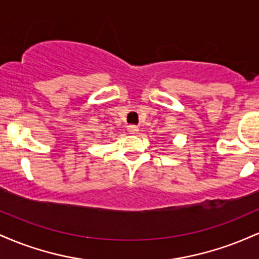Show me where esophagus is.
<instances>
[{"label":"esophagus","mask_w":259,"mask_h":259,"mask_svg":"<svg viewBox=\"0 0 259 259\" xmlns=\"http://www.w3.org/2000/svg\"><path fill=\"white\" fill-rule=\"evenodd\" d=\"M127 132H129L130 134H136L139 132V127L136 125H129L127 126Z\"/></svg>","instance_id":"obj_1"}]
</instances>
